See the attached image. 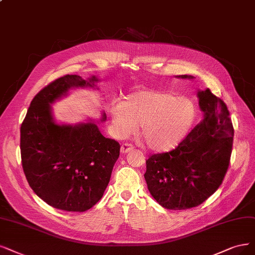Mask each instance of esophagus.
Instances as JSON below:
<instances>
[{
  "label": "esophagus",
  "instance_id": "34e87169",
  "mask_svg": "<svg viewBox=\"0 0 255 255\" xmlns=\"http://www.w3.org/2000/svg\"><path fill=\"white\" fill-rule=\"evenodd\" d=\"M132 149H133V146H132V145H130V144H123V145L121 146V153H122V154H125V153L131 151V150H132Z\"/></svg>",
  "mask_w": 255,
  "mask_h": 255
}]
</instances>
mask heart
<instances>
[{
  "instance_id": "obj_1",
  "label": "heart",
  "mask_w": 255,
  "mask_h": 255,
  "mask_svg": "<svg viewBox=\"0 0 255 255\" xmlns=\"http://www.w3.org/2000/svg\"><path fill=\"white\" fill-rule=\"evenodd\" d=\"M112 126L119 138L140 133L150 149L166 152L180 144L192 127L196 106L186 97L158 90H138L128 94L124 104L111 109Z\"/></svg>"
}]
</instances>
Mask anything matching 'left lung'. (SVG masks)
I'll return each instance as SVG.
<instances>
[{
	"instance_id": "obj_1",
	"label": "left lung",
	"mask_w": 255,
	"mask_h": 255,
	"mask_svg": "<svg viewBox=\"0 0 255 255\" xmlns=\"http://www.w3.org/2000/svg\"><path fill=\"white\" fill-rule=\"evenodd\" d=\"M192 80V75H176ZM204 117L170 152L146 161L144 174L153 199L169 210L204 203L221 186L229 167L234 130L226 104L207 88L197 91Z\"/></svg>"
}]
</instances>
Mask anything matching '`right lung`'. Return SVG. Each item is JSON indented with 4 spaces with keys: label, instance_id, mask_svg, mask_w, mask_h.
<instances>
[{
    "label": "right lung",
    "instance_id": "obj_1",
    "mask_svg": "<svg viewBox=\"0 0 255 255\" xmlns=\"http://www.w3.org/2000/svg\"><path fill=\"white\" fill-rule=\"evenodd\" d=\"M96 75L84 80L67 74L42 89L31 101L21 125V157L33 192L53 208L84 212L106 190L120 144L104 136L91 119L75 124L55 121L52 104L71 89H99ZM100 122H106L105 111Z\"/></svg>",
    "mask_w": 255,
    "mask_h": 255
}]
</instances>
